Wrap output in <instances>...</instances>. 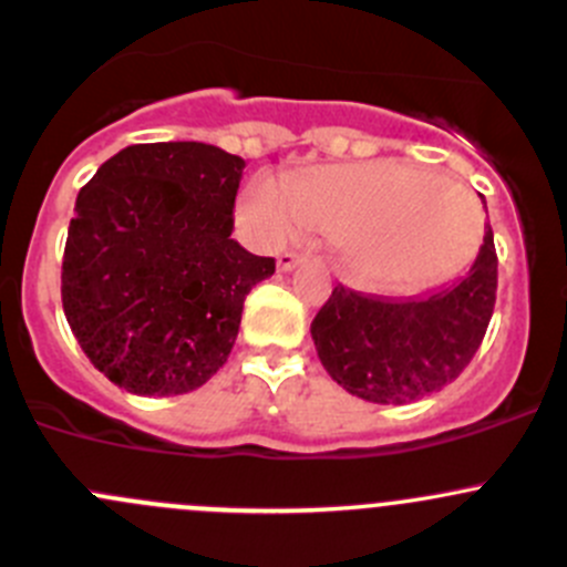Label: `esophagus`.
<instances>
[{
  "instance_id": "obj_1",
  "label": "esophagus",
  "mask_w": 567,
  "mask_h": 567,
  "mask_svg": "<svg viewBox=\"0 0 567 567\" xmlns=\"http://www.w3.org/2000/svg\"><path fill=\"white\" fill-rule=\"evenodd\" d=\"M301 262H305V257L296 255V251H282V255L277 257L279 271H293V268L301 266Z\"/></svg>"
}]
</instances>
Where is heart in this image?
Returning a JSON list of instances; mask_svg holds the SVG:
<instances>
[{
  "instance_id": "heart-1",
  "label": "heart",
  "mask_w": 567,
  "mask_h": 567,
  "mask_svg": "<svg viewBox=\"0 0 567 567\" xmlns=\"http://www.w3.org/2000/svg\"><path fill=\"white\" fill-rule=\"evenodd\" d=\"M440 199L403 220L405 207ZM244 227L260 244H282L307 225L340 233L342 262L370 288H405L447 274L474 247L483 227L477 203L425 169L400 164H342L260 175L241 197ZM396 218L399 221L394 223Z\"/></svg>"
}]
</instances>
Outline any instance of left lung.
I'll return each mask as SVG.
<instances>
[{"mask_svg":"<svg viewBox=\"0 0 567 567\" xmlns=\"http://www.w3.org/2000/svg\"><path fill=\"white\" fill-rule=\"evenodd\" d=\"M496 301L494 233L463 277L409 299L337 285L310 331L320 364L346 392L403 405L453 384L483 342Z\"/></svg>","mask_w":567,"mask_h":567,"instance_id":"obj_1","label":"left lung"}]
</instances>
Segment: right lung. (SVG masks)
<instances>
[{
  "label": "right lung",
  "instance_id": "add662e5",
  "mask_svg": "<svg viewBox=\"0 0 567 567\" xmlns=\"http://www.w3.org/2000/svg\"><path fill=\"white\" fill-rule=\"evenodd\" d=\"M244 167L205 142L128 145L79 192L62 310L120 390L186 394L230 357L244 299L277 268L230 238Z\"/></svg>",
  "mask_w": 567,
  "mask_h": 567
}]
</instances>
